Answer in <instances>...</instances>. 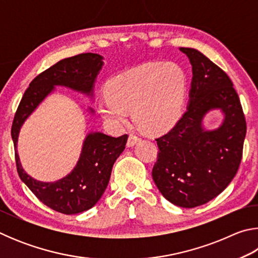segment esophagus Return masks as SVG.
Here are the masks:
<instances>
[{
  "mask_svg": "<svg viewBox=\"0 0 258 258\" xmlns=\"http://www.w3.org/2000/svg\"><path fill=\"white\" fill-rule=\"evenodd\" d=\"M140 141V138L135 134H131L127 140V147H133L134 145H137V142Z\"/></svg>",
  "mask_w": 258,
  "mask_h": 258,
  "instance_id": "esophagus-1",
  "label": "esophagus"
}]
</instances>
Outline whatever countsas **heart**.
Instances as JSON below:
<instances>
[{
  "mask_svg": "<svg viewBox=\"0 0 258 258\" xmlns=\"http://www.w3.org/2000/svg\"><path fill=\"white\" fill-rule=\"evenodd\" d=\"M98 102V111L112 127L127 123L128 110L147 132L169 130L182 115L186 76L175 63H146L111 78Z\"/></svg>",
  "mask_w": 258,
  "mask_h": 258,
  "instance_id": "heart-1",
  "label": "heart"
}]
</instances>
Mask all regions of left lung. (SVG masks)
<instances>
[{"label":"left lung","instance_id":"left-lung-1","mask_svg":"<svg viewBox=\"0 0 258 258\" xmlns=\"http://www.w3.org/2000/svg\"><path fill=\"white\" fill-rule=\"evenodd\" d=\"M180 51L192 66L189 103L176 125L156 139L159 152L152 178L169 203L194 208L217 197L233 180L247 126L230 77L198 50ZM215 108L224 113V121L205 130L204 116Z\"/></svg>","mask_w":258,"mask_h":258}]
</instances>
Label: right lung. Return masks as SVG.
<instances>
[{
  "instance_id": "right-lung-1",
  "label": "right lung",
  "mask_w": 258,
  "mask_h": 258,
  "mask_svg": "<svg viewBox=\"0 0 258 258\" xmlns=\"http://www.w3.org/2000/svg\"><path fill=\"white\" fill-rule=\"evenodd\" d=\"M103 66L97 53H82L60 60L30 82L17 109L11 127L17 171L29 190L55 212L72 215L92 208L101 198L109 183L112 166L124 151L127 135L112 138L101 132L86 135L75 168L55 182H41L29 176L21 167L17 152L19 132L25 120L55 86H64L93 97L94 83ZM91 112H94L90 108Z\"/></svg>"
}]
</instances>
